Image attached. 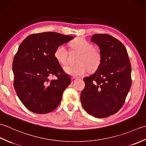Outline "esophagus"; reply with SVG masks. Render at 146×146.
I'll return each instance as SVG.
<instances>
[{"label": "esophagus", "instance_id": "1", "mask_svg": "<svg viewBox=\"0 0 146 146\" xmlns=\"http://www.w3.org/2000/svg\"><path fill=\"white\" fill-rule=\"evenodd\" d=\"M76 80H77V78H75V77H72V82H74V81H75Z\"/></svg>", "mask_w": 146, "mask_h": 146}]
</instances>
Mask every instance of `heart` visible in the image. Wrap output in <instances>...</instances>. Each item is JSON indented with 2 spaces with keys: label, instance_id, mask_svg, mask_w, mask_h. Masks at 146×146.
Returning a JSON list of instances; mask_svg holds the SVG:
<instances>
[{
  "label": "heart",
  "instance_id": "1",
  "mask_svg": "<svg viewBox=\"0 0 146 146\" xmlns=\"http://www.w3.org/2000/svg\"><path fill=\"white\" fill-rule=\"evenodd\" d=\"M72 50L80 53L78 58L76 65H66L63 70L73 77L84 75L88 71L93 72L96 71L102 63V55L99 50L94 48L93 44L81 38H76L70 43ZM68 51L63 45L58 46L54 52L55 59L61 64L67 62Z\"/></svg>",
  "mask_w": 146,
  "mask_h": 146
}]
</instances>
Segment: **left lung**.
Segmentation results:
<instances>
[{
    "label": "left lung",
    "instance_id": "8db88e82",
    "mask_svg": "<svg viewBox=\"0 0 146 146\" xmlns=\"http://www.w3.org/2000/svg\"><path fill=\"white\" fill-rule=\"evenodd\" d=\"M91 41L99 46L102 63L95 73L84 78L81 102L89 114L107 117L124 104L132 83L131 65L126 48L114 37L94 34Z\"/></svg>",
    "mask_w": 146,
    "mask_h": 146
}]
</instances>
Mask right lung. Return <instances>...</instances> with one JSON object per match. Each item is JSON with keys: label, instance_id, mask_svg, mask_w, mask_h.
I'll return each mask as SVG.
<instances>
[{"label": "right lung", "instance_id": "add662e5", "mask_svg": "<svg viewBox=\"0 0 146 146\" xmlns=\"http://www.w3.org/2000/svg\"><path fill=\"white\" fill-rule=\"evenodd\" d=\"M73 38L56 32H43L30 35L19 45L12 63L13 86L30 111L46 114L60 104L64 90L72 81L54 52L58 46ZM54 76L55 79H49Z\"/></svg>", "mask_w": 146, "mask_h": 146}]
</instances>
